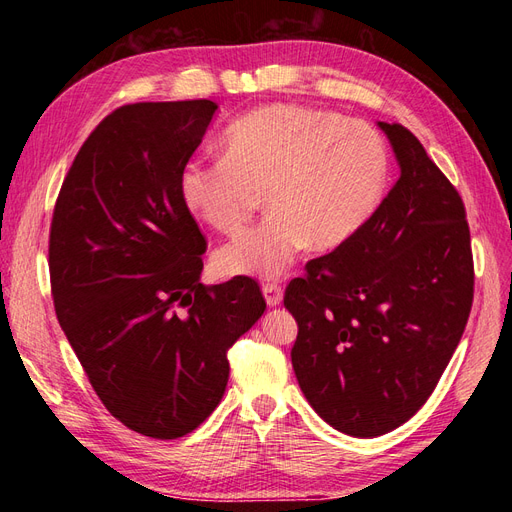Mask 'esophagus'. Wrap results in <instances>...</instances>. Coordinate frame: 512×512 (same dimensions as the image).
Instances as JSON below:
<instances>
[{
  "label": "esophagus",
  "instance_id": "obj_1",
  "mask_svg": "<svg viewBox=\"0 0 512 512\" xmlns=\"http://www.w3.org/2000/svg\"><path fill=\"white\" fill-rule=\"evenodd\" d=\"M262 294H265L269 307H277L284 299V290H282V286H277V284H265V286H262Z\"/></svg>",
  "mask_w": 512,
  "mask_h": 512
}]
</instances>
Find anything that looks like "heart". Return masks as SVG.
Returning a JSON list of instances; mask_svg holds the SVG:
<instances>
[{"label": "heart", "instance_id": "1", "mask_svg": "<svg viewBox=\"0 0 512 512\" xmlns=\"http://www.w3.org/2000/svg\"><path fill=\"white\" fill-rule=\"evenodd\" d=\"M389 177V153L367 123L297 104H273L237 119L224 156L183 166L185 207L220 232H235L260 207L271 215L222 245V277H282L309 245L335 250L374 215Z\"/></svg>", "mask_w": 512, "mask_h": 512}]
</instances>
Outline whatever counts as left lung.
<instances>
[{"label": "left lung", "mask_w": 512, "mask_h": 512, "mask_svg": "<svg viewBox=\"0 0 512 512\" xmlns=\"http://www.w3.org/2000/svg\"><path fill=\"white\" fill-rule=\"evenodd\" d=\"M399 179L331 254L307 262L284 305L299 324L292 367L320 418L376 438L412 418L446 369L474 299L466 207L399 123L378 121Z\"/></svg>", "instance_id": "obj_1"}]
</instances>
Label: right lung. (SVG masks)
Wrapping results in <instances>:
<instances>
[{"instance_id":"right-lung-1","label":"right lung","mask_w":512,"mask_h":512,"mask_svg":"<svg viewBox=\"0 0 512 512\" xmlns=\"http://www.w3.org/2000/svg\"><path fill=\"white\" fill-rule=\"evenodd\" d=\"M215 111L211 100L117 108L76 153L51 222L61 329L104 408L156 440L218 408L226 352L267 309L252 277L200 284L207 241L179 175Z\"/></svg>"}]
</instances>
